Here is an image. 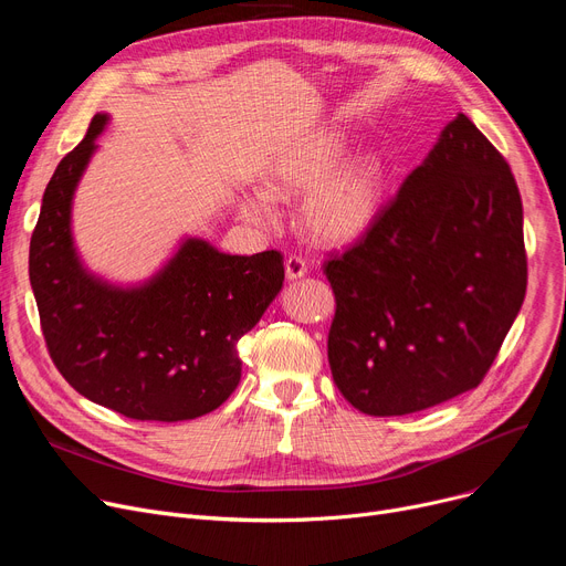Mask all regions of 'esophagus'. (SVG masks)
<instances>
[{"mask_svg": "<svg viewBox=\"0 0 566 566\" xmlns=\"http://www.w3.org/2000/svg\"><path fill=\"white\" fill-rule=\"evenodd\" d=\"M284 273H286V280H301V277H305L307 275V261L303 256L291 254L284 261Z\"/></svg>", "mask_w": 566, "mask_h": 566, "instance_id": "34e87169", "label": "esophagus"}]
</instances>
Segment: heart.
<instances>
[{
	"instance_id": "1",
	"label": "heart",
	"mask_w": 566,
	"mask_h": 566,
	"mask_svg": "<svg viewBox=\"0 0 566 566\" xmlns=\"http://www.w3.org/2000/svg\"><path fill=\"white\" fill-rule=\"evenodd\" d=\"M344 160V139L335 133H318L277 158L265 178L268 192L277 199L307 195L301 208L303 227L321 245L355 241L374 224L380 211V163L365 156L340 170ZM243 216L256 224H271L275 211L271 199L256 192L243 199Z\"/></svg>"
}]
</instances>
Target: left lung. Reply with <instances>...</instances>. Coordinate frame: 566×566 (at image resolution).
Returning a JSON list of instances; mask_svg holds the SVG:
<instances>
[{
    "label": "left lung",
    "mask_w": 566,
    "mask_h": 566,
    "mask_svg": "<svg viewBox=\"0 0 566 566\" xmlns=\"http://www.w3.org/2000/svg\"><path fill=\"white\" fill-rule=\"evenodd\" d=\"M323 273L337 303L328 363L353 408L390 418L478 388L527 289L507 160L459 114Z\"/></svg>",
    "instance_id": "left-lung-1"
}]
</instances>
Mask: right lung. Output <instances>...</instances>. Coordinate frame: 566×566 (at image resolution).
I'll return each mask as SVG.
<instances>
[{"label":"right lung","mask_w":566,"mask_h":566,"mask_svg":"<svg viewBox=\"0 0 566 566\" xmlns=\"http://www.w3.org/2000/svg\"><path fill=\"white\" fill-rule=\"evenodd\" d=\"M105 124L96 114L56 165L29 243L45 346L88 401L139 422L195 420L238 388V339L280 293L284 256L222 254L188 238L144 286L116 289L88 275L73 248L71 201Z\"/></svg>","instance_id":"add662e5"}]
</instances>
